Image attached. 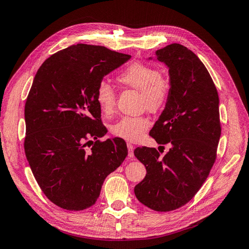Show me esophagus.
Listing matches in <instances>:
<instances>
[{
	"instance_id": "obj_1",
	"label": "esophagus",
	"mask_w": 249,
	"mask_h": 249,
	"mask_svg": "<svg viewBox=\"0 0 249 249\" xmlns=\"http://www.w3.org/2000/svg\"><path fill=\"white\" fill-rule=\"evenodd\" d=\"M127 150H129V157L134 158V146L131 144V143H127Z\"/></svg>"
}]
</instances>
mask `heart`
<instances>
[{
	"mask_svg": "<svg viewBox=\"0 0 249 249\" xmlns=\"http://www.w3.org/2000/svg\"><path fill=\"white\" fill-rule=\"evenodd\" d=\"M123 84L141 92V105L149 111L162 110L169 100L170 83L153 66L133 63L117 77ZM95 101L104 114H111L115 108L116 95L110 83L103 81L96 88ZM150 126L145 116H124L113 124L111 133L116 137L130 142L139 141Z\"/></svg>",
	"mask_w": 249,
	"mask_h": 249,
	"instance_id": "b5f03b06",
	"label": "heart"
}]
</instances>
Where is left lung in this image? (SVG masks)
<instances>
[{
	"instance_id": "left-lung-1",
	"label": "left lung",
	"mask_w": 249,
	"mask_h": 249,
	"mask_svg": "<svg viewBox=\"0 0 249 249\" xmlns=\"http://www.w3.org/2000/svg\"><path fill=\"white\" fill-rule=\"evenodd\" d=\"M156 57L168 69L170 95L149 135L171 147L163 157L154 147L134 150L146 168L134 192L147 208L168 212L192 199L213 166L221 135L219 97L206 66L192 51L172 43L158 50Z\"/></svg>"
}]
</instances>
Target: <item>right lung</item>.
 I'll list each match as a JSON object with an SVG mask.
<instances>
[{
    "label": "right lung",
    "mask_w": 249,
    "mask_h": 249,
    "mask_svg": "<svg viewBox=\"0 0 249 249\" xmlns=\"http://www.w3.org/2000/svg\"><path fill=\"white\" fill-rule=\"evenodd\" d=\"M130 59L78 43L52 55L35 74L25 105V153L40 189L60 208L93 206L105 178L125 159L124 140H97L107 129L95 92L105 76ZM91 138L96 142L88 150Z\"/></svg>",
    "instance_id": "right-lung-1"
}]
</instances>
